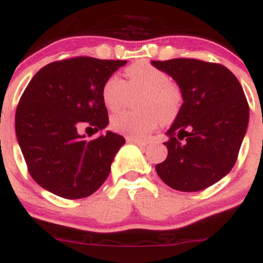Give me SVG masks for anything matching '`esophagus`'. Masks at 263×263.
Segmentation results:
<instances>
[{
    "mask_svg": "<svg viewBox=\"0 0 263 263\" xmlns=\"http://www.w3.org/2000/svg\"><path fill=\"white\" fill-rule=\"evenodd\" d=\"M127 141L134 142V144H136L137 146L140 147H145L147 145L146 141H141V140H137V139H131V137H127Z\"/></svg>",
    "mask_w": 263,
    "mask_h": 263,
    "instance_id": "1",
    "label": "esophagus"
}]
</instances>
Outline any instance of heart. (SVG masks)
Listing matches in <instances>:
<instances>
[{
	"instance_id": "obj_1",
	"label": "heart",
	"mask_w": 263,
	"mask_h": 263,
	"mask_svg": "<svg viewBox=\"0 0 263 263\" xmlns=\"http://www.w3.org/2000/svg\"><path fill=\"white\" fill-rule=\"evenodd\" d=\"M126 76L127 82L119 76H110L101 87V99L109 110L117 111L126 105L129 93H145L140 101L144 111H121L110 118V128L114 132L144 140L159 126L160 121L168 123L177 116L182 95L178 87L171 83L167 73L147 61H137L129 65Z\"/></svg>"
}]
</instances>
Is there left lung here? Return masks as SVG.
I'll return each instance as SVG.
<instances>
[{"mask_svg": "<svg viewBox=\"0 0 263 263\" xmlns=\"http://www.w3.org/2000/svg\"><path fill=\"white\" fill-rule=\"evenodd\" d=\"M152 64L176 81L183 100L165 134L167 158L155 171L175 190H203L236 162L249 121L243 88L221 64L182 58Z\"/></svg>", "mask_w": 263, "mask_h": 263, "instance_id": "8db88e82", "label": "left lung"}]
</instances>
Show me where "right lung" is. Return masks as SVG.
<instances>
[{
  "mask_svg": "<svg viewBox=\"0 0 263 263\" xmlns=\"http://www.w3.org/2000/svg\"><path fill=\"white\" fill-rule=\"evenodd\" d=\"M126 63L65 59L47 64L28 83L15 113V131L29 175L41 187L81 199L108 178L126 140L111 131L88 140L80 129L100 132L108 126L101 87Z\"/></svg>",
  "mask_w": 263,
  "mask_h": 263,
  "instance_id": "obj_1",
  "label": "right lung"
}]
</instances>
